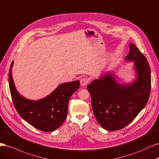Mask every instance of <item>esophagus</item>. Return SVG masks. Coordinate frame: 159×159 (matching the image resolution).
<instances>
[{
	"mask_svg": "<svg viewBox=\"0 0 159 159\" xmlns=\"http://www.w3.org/2000/svg\"><path fill=\"white\" fill-rule=\"evenodd\" d=\"M89 82V80L87 78H83L80 79V84L83 86H86L87 84H88Z\"/></svg>",
	"mask_w": 159,
	"mask_h": 159,
	"instance_id": "34e87169",
	"label": "esophagus"
}]
</instances>
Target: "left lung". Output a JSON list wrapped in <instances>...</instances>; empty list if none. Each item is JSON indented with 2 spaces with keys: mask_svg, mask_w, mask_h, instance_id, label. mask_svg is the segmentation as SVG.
Returning a JSON list of instances; mask_svg holds the SVG:
<instances>
[{
  "mask_svg": "<svg viewBox=\"0 0 159 159\" xmlns=\"http://www.w3.org/2000/svg\"><path fill=\"white\" fill-rule=\"evenodd\" d=\"M127 61H134L137 79L131 84L117 83L112 73L87 86L96 118L104 129H121L134 120L149 98L151 79L147 59L137 46L130 43Z\"/></svg>",
  "mask_w": 159,
  "mask_h": 159,
  "instance_id": "8db88e82",
  "label": "left lung"
}]
</instances>
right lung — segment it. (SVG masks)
<instances>
[{
  "instance_id": "right-lung-1",
  "label": "right lung",
  "mask_w": 159,
  "mask_h": 159,
  "mask_svg": "<svg viewBox=\"0 0 159 159\" xmlns=\"http://www.w3.org/2000/svg\"><path fill=\"white\" fill-rule=\"evenodd\" d=\"M13 65L12 61L9 69L8 83L13 104L19 115L39 130L50 132L57 129L66 119L70 97L79 89V80L60 84L43 99L30 100L22 96L16 89L12 75Z\"/></svg>"
}]
</instances>
